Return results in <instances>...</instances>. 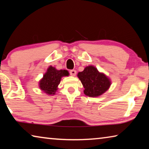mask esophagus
I'll use <instances>...</instances> for the list:
<instances>
[{"instance_id": "obj_1", "label": "esophagus", "mask_w": 149, "mask_h": 149, "mask_svg": "<svg viewBox=\"0 0 149 149\" xmlns=\"http://www.w3.org/2000/svg\"><path fill=\"white\" fill-rule=\"evenodd\" d=\"M70 75H72V76H75V75H76V73H77V72L75 71V70H70Z\"/></svg>"}]
</instances>
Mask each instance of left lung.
Masks as SVG:
<instances>
[{
  "label": "left lung",
  "instance_id": "1",
  "mask_svg": "<svg viewBox=\"0 0 149 149\" xmlns=\"http://www.w3.org/2000/svg\"><path fill=\"white\" fill-rule=\"evenodd\" d=\"M77 77L84 87V93L90 97H99L109 89L111 80L104 73L100 72L94 65L86 66Z\"/></svg>",
  "mask_w": 149,
  "mask_h": 149
}]
</instances>
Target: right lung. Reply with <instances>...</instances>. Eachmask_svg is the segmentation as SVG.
Returning a JSON list of instances; mask_svg holds the SVG:
<instances>
[{"mask_svg": "<svg viewBox=\"0 0 149 149\" xmlns=\"http://www.w3.org/2000/svg\"><path fill=\"white\" fill-rule=\"evenodd\" d=\"M69 72L66 70H57L52 65L48 68L47 72L39 82V87L48 95H54L58 89L62 77L68 76Z\"/></svg>", "mask_w": 149, "mask_h": 149, "instance_id": "obj_1", "label": "right lung"}]
</instances>
